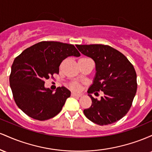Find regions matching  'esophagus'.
<instances>
[{
	"label": "esophagus",
	"mask_w": 152,
	"mask_h": 152,
	"mask_svg": "<svg viewBox=\"0 0 152 152\" xmlns=\"http://www.w3.org/2000/svg\"><path fill=\"white\" fill-rule=\"evenodd\" d=\"M72 96H77V97H81L82 96L81 94H76V93H72L71 94Z\"/></svg>",
	"instance_id": "obj_1"
}]
</instances>
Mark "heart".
I'll return each instance as SVG.
<instances>
[{"mask_svg":"<svg viewBox=\"0 0 152 152\" xmlns=\"http://www.w3.org/2000/svg\"><path fill=\"white\" fill-rule=\"evenodd\" d=\"M69 87H70L71 89L73 91H80L81 88V86L79 83L78 82H72L69 84Z\"/></svg>","mask_w":152,"mask_h":152,"instance_id":"heart-1","label":"heart"}]
</instances>
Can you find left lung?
<instances>
[{
  "label": "left lung",
  "instance_id": "8db88e82",
  "mask_svg": "<svg viewBox=\"0 0 152 152\" xmlns=\"http://www.w3.org/2000/svg\"><path fill=\"white\" fill-rule=\"evenodd\" d=\"M83 55L96 64V75L88 93L91 99V107L83 114L96 124H111L127 114L137 89V74L127 58L115 48L102 44L76 45ZM102 90L104 96L99 100L91 93Z\"/></svg>",
  "mask_w": 152,
  "mask_h": 152
}]
</instances>
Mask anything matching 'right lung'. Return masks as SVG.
<instances>
[{
    "mask_svg": "<svg viewBox=\"0 0 152 152\" xmlns=\"http://www.w3.org/2000/svg\"><path fill=\"white\" fill-rule=\"evenodd\" d=\"M81 56L72 44L41 41L15 58L9 81L15 104L30 117L48 120L61 111L71 91L64 86L56 92L45 88V80L58 74L59 66L69 56Z\"/></svg>",
    "mask_w": 152,
    "mask_h": 152,
    "instance_id": "add662e5",
    "label": "right lung"
}]
</instances>
